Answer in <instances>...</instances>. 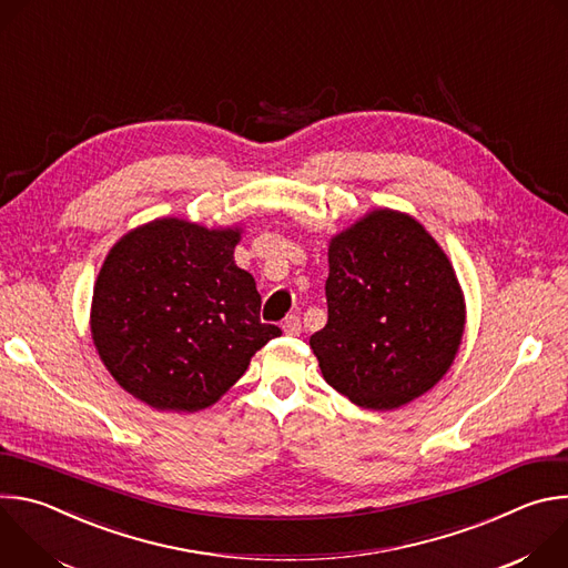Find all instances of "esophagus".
Wrapping results in <instances>:
<instances>
[{"mask_svg": "<svg viewBox=\"0 0 568 568\" xmlns=\"http://www.w3.org/2000/svg\"><path fill=\"white\" fill-rule=\"evenodd\" d=\"M283 333L290 335V337H298L301 335V318L296 314H290L285 321H283Z\"/></svg>", "mask_w": 568, "mask_h": 568, "instance_id": "1", "label": "esophagus"}]
</instances>
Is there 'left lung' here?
Returning a JSON list of instances; mask_svg holds the SVG:
<instances>
[{
	"mask_svg": "<svg viewBox=\"0 0 568 568\" xmlns=\"http://www.w3.org/2000/svg\"><path fill=\"white\" fill-rule=\"evenodd\" d=\"M328 323L310 337L323 379L364 409H397L452 366L465 305L436 240L409 215L373 211L333 237Z\"/></svg>",
	"mask_w": 568,
	"mask_h": 568,
	"instance_id": "8db88e82",
	"label": "left lung"
}]
</instances>
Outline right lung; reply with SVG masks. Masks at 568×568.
<instances>
[{"mask_svg": "<svg viewBox=\"0 0 568 568\" xmlns=\"http://www.w3.org/2000/svg\"><path fill=\"white\" fill-rule=\"evenodd\" d=\"M240 231L164 217L123 235L94 287L92 337L114 379L159 412H200L278 326L233 261Z\"/></svg>", "mask_w": 568, "mask_h": 568, "instance_id": "add662e5", "label": "right lung"}]
</instances>
